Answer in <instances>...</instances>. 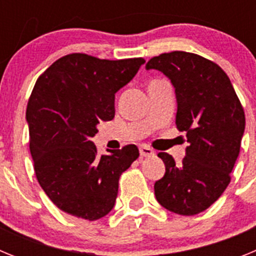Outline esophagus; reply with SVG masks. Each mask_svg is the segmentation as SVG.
Returning <instances> with one entry per match:
<instances>
[{
    "instance_id": "34e87169",
    "label": "esophagus",
    "mask_w": 256,
    "mask_h": 256,
    "mask_svg": "<svg viewBox=\"0 0 256 256\" xmlns=\"http://www.w3.org/2000/svg\"><path fill=\"white\" fill-rule=\"evenodd\" d=\"M140 155L142 156V158H150V156H154L155 155V152H154L152 148H150L148 146H141L140 148Z\"/></svg>"
}]
</instances>
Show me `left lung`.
I'll use <instances>...</instances> for the list:
<instances>
[{
    "mask_svg": "<svg viewBox=\"0 0 256 256\" xmlns=\"http://www.w3.org/2000/svg\"><path fill=\"white\" fill-rule=\"evenodd\" d=\"M176 88L178 130L188 146L182 164L159 152L165 174L156 180V200L180 216H195L220 198L230 182L245 130V112L226 72L196 54L173 51L150 58Z\"/></svg>",
    "mask_w": 256,
    "mask_h": 256,
    "instance_id": "1",
    "label": "left lung"
}]
</instances>
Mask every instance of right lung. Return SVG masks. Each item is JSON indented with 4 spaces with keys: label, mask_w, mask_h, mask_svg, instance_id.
<instances>
[{
    "label": "right lung",
    "mask_w": 256,
    "mask_h": 256,
    "mask_svg": "<svg viewBox=\"0 0 256 256\" xmlns=\"http://www.w3.org/2000/svg\"><path fill=\"white\" fill-rule=\"evenodd\" d=\"M142 58L105 60L70 54L40 74L29 97V148L38 183L60 210L96 220L114 208L122 173L140 156L136 144L98 155L91 138L115 115V94Z\"/></svg>",
    "instance_id": "right-lung-1"
}]
</instances>
